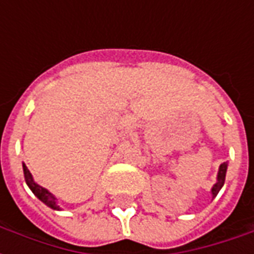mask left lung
<instances>
[{"label": "left lung", "mask_w": 254, "mask_h": 254, "mask_svg": "<svg viewBox=\"0 0 254 254\" xmlns=\"http://www.w3.org/2000/svg\"><path fill=\"white\" fill-rule=\"evenodd\" d=\"M226 170H227V165L226 163H222L220 167H219V173H218V182L213 185L212 188V194L213 197L216 196L220 190V188L223 187L224 184V178H226Z\"/></svg>", "instance_id": "1"}]
</instances>
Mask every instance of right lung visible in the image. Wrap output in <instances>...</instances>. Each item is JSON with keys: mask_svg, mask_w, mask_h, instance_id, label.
Masks as SVG:
<instances>
[{"mask_svg": "<svg viewBox=\"0 0 254 254\" xmlns=\"http://www.w3.org/2000/svg\"><path fill=\"white\" fill-rule=\"evenodd\" d=\"M23 170H24L25 182H27V185L30 187V189L32 190V193H34V194H35V196L38 197L41 201L45 202L47 207L53 208V209H60V207L57 205V198L53 196L50 191L46 190L45 188L39 187L38 184H35V182H34L30 170L27 169V166L25 165H23Z\"/></svg>", "mask_w": 254, "mask_h": 254, "instance_id": "right-lung-1", "label": "right lung"}]
</instances>
